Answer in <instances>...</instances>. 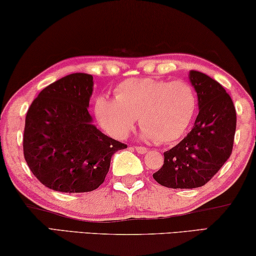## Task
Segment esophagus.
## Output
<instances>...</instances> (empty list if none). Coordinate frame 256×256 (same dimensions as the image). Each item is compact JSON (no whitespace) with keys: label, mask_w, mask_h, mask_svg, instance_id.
Listing matches in <instances>:
<instances>
[{"label":"esophagus","mask_w":256,"mask_h":256,"mask_svg":"<svg viewBox=\"0 0 256 256\" xmlns=\"http://www.w3.org/2000/svg\"><path fill=\"white\" fill-rule=\"evenodd\" d=\"M134 150L139 152V154H144V152H147V148L146 147H142V146H136Z\"/></svg>","instance_id":"34e87169"}]
</instances>
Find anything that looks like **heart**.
<instances>
[{
  "mask_svg": "<svg viewBox=\"0 0 256 256\" xmlns=\"http://www.w3.org/2000/svg\"><path fill=\"white\" fill-rule=\"evenodd\" d=\"M115 98L100 95L94 112L102 128L117 139L126 136L139 118L141 138L171 144L188 131L196 112V93L190 84L152 78L124 80Z\"/></svg>",
  "mask_w": 256,
  "mask_h": 256,
  "instance_id": "heart-1",
  "label": "heart"
}]
</instances>
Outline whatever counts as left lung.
Masks as SVG:
<instances>
[{
	"instance_id": "left-lung-1",
	"label": "left lung",
	"mask_w": 256,
	"mask_h": 256,
	"mask_svg": "<svg viewBox=\"0 0 256 256\" xmlns=\"http://www.w3.org/2000/svg\"><path fill=\"white\" fill-rule=\"evenodd\" d=\"M190 79L198 94L196 123L180 142L164 152V163L152 174L158 184L169 188H196L207 184L230 158L237 115L220 82L192 70Z\"/></svg>"
}]
</instances>
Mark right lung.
<instances>
[{
	"mask_svg": "<svg viewBox=\"0 0 256 256\" xmlns=\"http://www.w3.org/2000/svg\"><path fill=\"white\" fill-rule=\"evenodd\" d=\"M92 92L90 74H68L44 87L28 110L24 158L46 188L66 193L96 190L114 152L128 147L92 124Z\"/></svg>",
	"mask_w": 256,
	"mask_h": 256,
	"instance_id": "add662e5",
	"label": "right lung"
}]
</instances>
